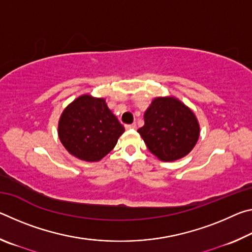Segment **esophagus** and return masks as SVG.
<instances>
[{"label":"esophagus","mask_w":252,"mask_h":252,"mask_svg":"<svg viewBox=\"0 0 252 252\" xmlns=\"http://www.w3.org/2000/svg\"><path fill=\"white\" fill-rule=\"evenodd\" d=\"M135 127H136L135 123H132V125H126V130H133V129H135Z\"/></svg>","instance_id":"esophagus-1"}]
</instances>
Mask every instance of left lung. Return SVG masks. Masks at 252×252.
Masks as SVG:
<instances>
[{
	"mask_svg": "<svg viewBox=\"0 0 252 252\" xmlns=\"http://www.w3.org/2000/svg\"><path fill=\"white\" fill-rule=\"evenodd\" d=\"M138 132L152 155L164 162L189 155L198 142L200 126L189 106L174 96H158L144 112Z\"/></svg>",
	"mask_w": 252,
	"mask_h": 252,
	"instance_id": "1",
	"label": "left lung"
}]
</instances>
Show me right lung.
I'll list each match as a JSON object with an SVG mask.
<instances>
[{
    "instance_id": "1",
    "label": "right lung",
    "mask_w": 252,
    "mask_h": 252,
    "mask_svg": "<svg viewBox=\"0 0 252 252\" xmlns=\"http://www.w3.org/2000/svg\"><path fill=\"white\" fill-rule=\"evenodd\" d=\"M125 126L105 99L82 94L63 110L58 125L60 141L78 159L96 162L116 147Z\"/></svg>"
}]
</instances>
